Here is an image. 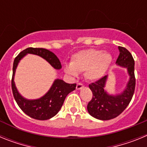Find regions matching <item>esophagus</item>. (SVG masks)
Masks as SVG:
<instances>
[{
  "label": "esophagus",
  "instance_id": "1",
  "mask_svg": "<svg viewBox=\"0 0 147 147\" xmlns=\"http://www.w3.org/2000/svg\"><path fill=\"white\" fill-rule=\"evenodd\" d=\"M84 88L83 85L82 83H77V85H76V90H81Z\"/></svg>",
  "mask_w": 147,
  "mask_h": 147
}]
</instances>
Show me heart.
<instances>
[{"instance_id": "b5f03b06", "label": "heart", "mask_w": 147, "mask_h": 147, "mask_svg": "<svg viewBox=\"0 0 147 147\" xmlns=\"http://www.w3.org/2000/svg\"><path fill=\"white\" fill-rule=\"evenodd\" d=\"M112 61L113 57L108 51L86 49L74 54L70 64L65 65L64 71L74 78L77 77L79 73L84 71L87 80L96 82L106 75Z\"/></svg>"}]
</instances>
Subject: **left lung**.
Returning a JSON list of instances; mask_svg holds the SVG:
<instances>
[{
    "mask_svg": "<svg viewBox=\"0 0 147 147\" xmlns=\"http://www.w3.org/2000/svg\"><path fill=\"white\" fill-rule=\"evenodd\" d=\"M119 56L115 63L119 67L125 68L129 76V80L124 90L120 93L110 94L105 89L108 75L89 85L93 98L88 103L87 109L90 115L99 120H110L117 117L128 106L134 93L135 61L132 54L125 48L119 46Z\"/></svg>",
    "mask_w": 147,
    "mask_h": 147,
    "instance_id": "1",
    "label": "left lung"
}]
</instances>
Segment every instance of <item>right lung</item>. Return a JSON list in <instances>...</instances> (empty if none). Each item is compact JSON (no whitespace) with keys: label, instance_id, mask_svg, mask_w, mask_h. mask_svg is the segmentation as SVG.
<instances>
[{"label":"right lung","instance_id":"add662e5","mask_svg":"<svg viewBox=\"0 0 147 147\" xmlns=\"http://www.w3.org/2000/svg\"><path fill=\"white\" fill-rule=\"evenodd\" d=\"M27 54H34L43 58L54 69L59 70L62 65L59 58L53 52L45 49L28 48L18 54L13 63L11 88L14 98L19 107L26 115L37 120H48L58 113L66 96L76 89V84H68L62 80L56 79L47 93L40 98L28 99L23 97L15 85V75L20 61Z\"/></svg>","mask_w":147,"mask_h":147}]
</instances>
